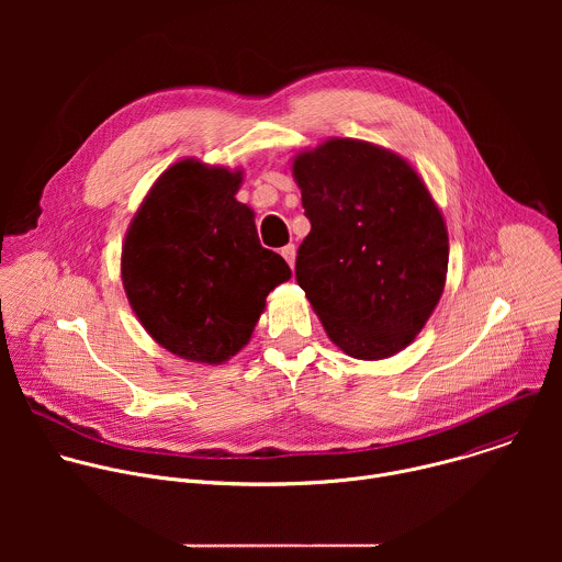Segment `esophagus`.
<instances>
[{
    "label": "esophagus",
    "mask_w": 562,
    "mask_h": 562,
    "mask_svg": "<svg viewBox=\"0 0 562 562\" xmlns=\"http://www.w3.org/2000/svg\"><path fill=\"white\" fill-rule=\"evenodd\" d=\"M282 258L289 262V267L293 269V265H295V247L293 245H286L284 249H282Z\"/></svg>",
    "instance_id": "1"
}]
</instances>
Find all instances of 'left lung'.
Returning <instances> with one entry per match:
<instances>
[{
  "instance_id": "8db88e82",
  "label": "left lung",
  "mask_w": 562,
  "mask_h": 562,
  "mask_svg": "<svg viewBox=\"0 0 562 562\" xmlns=\"http://www.w3.org/2000/svg\"><path fill=\"white\" fill-rule=\"evenodd\" d=\"M311 222L295 280L347 356L382 360L427 325L447 280L449 235L425 180L397 153L329 137L293 155Z\"/></svg>"
}]
</instances>
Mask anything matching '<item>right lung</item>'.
<instances>
[{
    "instance_id": "obj_1",
    "label": "right lung",
    "mask_w": 562,
    "mask_h": 562,
    "mask_svg": "<svg viewBox=\"0 0 562 562\" xmlns=\"http://www.w3.org/2000/svg\"><path fill=\"white\" fill-rule=\"evenodd\" d=\"M243 171L180 159L155 180L122 245V284L146 334L173 356L222 364L243 349L267 295L291 278L237 202Z\"/></svg>"
}]
</instances>
